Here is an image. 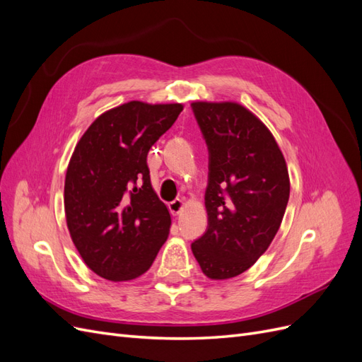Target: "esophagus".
Segmentation results:
<instances>
[{
    "label": "esophagus",
    "instance_id": "1",
    "mask_svg": "<svg viewBox=\"0 0 362 362\" xmlns=\"http://www.w3.org/2000/svg\"><path fill=\"white\" fill-rule=\"evenodd\" d=\"M182 208H184V201L182 199H175L169 204V210L173 216H178L182 211Z\"/></svg>",
    "mask_w": 362,
    "mask_h": 362
}]
</instances>
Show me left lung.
<instances>
[{
	"label": "left lung",
	"mask_w": 362,
	"mask_h": 362,
	"mask_svg": "<svg viewBox=\"0 0 362 362\" xmlns=\"http://www.w3.org/2000/svg\"><path fill=\"white\" fill-rule=\"evenodd\" d=\"M210 151L206 233L192 243L204 275H242L269 249L290 198L286 158L270 129L234 101L192 103Z\"/></svg>",
	"instance_id": "8db88e82"
}]
</instances>
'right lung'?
Here are the masks:
<instances>
[{"instance_id": "add662e5", "label": "right lung", "mask_w": 362, "mask_h": 362, "mask_svg": "<svg viewBox=\"0 0 362 362\" xmlns=\"http://www.w3.org/2000/svg\"><path fill=\"white\" fill-rule=\"evenodd\" d=\"M182 108L129 101L98 116L76 144L64 214L76 250L98 276H141L168 240L170 213L152 187L146 157Z\"/></svg>"}]
</instances>
